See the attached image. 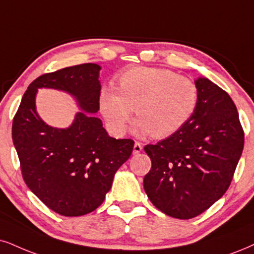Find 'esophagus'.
Returning <instances> with one entry per match:
<instances>
[{
	"mask_svg": "<svg viewBox=\"0 0 254 254\" xmlns=\"http://www.w3.org/2000/svg\"><path fill=\"white\" fill-rule=\"evenodd\" d=\"M142 151V146H141V143L140 142H135L134 143V147H133V154L134 155H136V154H139L140 152Z\"/></svg>",
	"mask_w": 254,
	"mask_h": 254,
	"instance_id": "obj_1",
	"label": "esophagus"
}]
</instances>
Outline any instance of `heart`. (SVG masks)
Returning <instances> with one entry per match:
<instances>
[{
  "label": "heart",
  "mask_w": 254,
  "mask_h": 254,
  "mask_svg": "<svg viewBox=\"0 0 254 254\" xmlns=\"http://www.w3.org/2000/svg\"><path fill=\"white\" fill-rule=\"evenodd\" d=\"M199 103L196 84L170 69L136 67L122 73L118 89L103 87L100 111L113 133L124 134L133 114L134 133L164 139L186 126Z\"/></svg>",
  "instance_id": "heart-1"
}]
</instances>
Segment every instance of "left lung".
Masks as SVG:
<instances>
[{
    "mask_svg": "<svg viewBox=\"0 0 254 254\" xmlns=\"http://www.w3.org/2000/svg\"><path fill=\"white\" fill-rule=\"evenodd\" d=\"M199 103L179 132L145 146L152 167L143 189L156 208L177 219L201 214L230 187L244 148V130L230 95L195 80Z\"/></svg>",
    "mask_w": 254,
    "mask_h": 254,
    "instance_id": "1",
    "label": "left lung"
}]
</instances>
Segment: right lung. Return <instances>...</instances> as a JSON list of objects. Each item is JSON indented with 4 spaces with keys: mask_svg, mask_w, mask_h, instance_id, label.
<instances>
[{
    "mask_svg": "<svg viewBox=\"0 0 254 254\" xmlns=\"http://www.w3.org/2000/svg\"><path fill=\"white\" fill-rule=\"evenodd\" d=\"M101 67L83 64L41 75L29 84L12 120V142L29 190L56 213L79 217L103 202L113 179L133 152L130 139H114L94 115L100 105ZM39 88L70 93L82 112L68 128H54L37 114Z\"/></svg>",
    "mask_w": 254,
    "mask_h": 254,
    "instance_id": "add662e5",
    "label": "right lung"
}]
</instances>
